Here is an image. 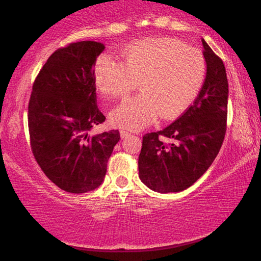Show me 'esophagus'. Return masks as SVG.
<instances>
[{"label": "esophagus", "mask_w": 261, "mask_h": 261, "mask_svg": "<svg viewBox=\"0 0 261 261\" xmlns=\"http://www.w3.org/2000/svg\"><path fill=\"white\" fill-rule=\"evenodd\" d=\"M120 135H121V138H126L127 136L131 135V132L126 131V130H121V131H120Z\"/></svg>", "instance_id": "34e87169"}]
</instances>
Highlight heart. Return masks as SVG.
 <instances>
[{
    "label": "heart",
    "mask_w": 261,
    "mask_h": 261,
    "mask_svg": "<svg viewBox=\"0 0 261 261\" xmlns=\"http://www.w3.org/2000/svg\"><path fill=\"white\" fill-rule=\"evenodd\" d=\"M122 57L123 62L105 55L95 64L96 87L107 96L130 93L139 82L140 93L124 99L112 112L115 125L140 130L159 115L174 118L192 105L204 86V55L177 39H145L125 48Z\"/></svg>",
    "instance_id": "obj_1"
}]
</instances>
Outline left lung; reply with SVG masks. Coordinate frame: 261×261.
Masks as SVG:
<instances>
[{
    "label": "left lung",
    "mask_w": 261,
    "mask_h": 261,
    "mask_svg": "<svg viewBox=\"0 0 261 261\" xmlns=\"http://www.w3.org/2000/svg\"><path fill=\"white\" fill-rule=\"evenodd\" d=\"M201 42L207 72L199 95L174 123L143 137L139 178L153 191L179 192L190 188L205 174L222 146L229 93L226 68L204 39Z\"/></svg>",
    "instance_id": "obj_1"
}]
</instances>
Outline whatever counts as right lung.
<instances>
[{"instance_id": "add662e5", "label": "right lung", "mask_w": 261, "mask_h": 261, "mask_svg": "<svg viewBox=\"0 0 261 261\" xmlns=\"http://www.w3.org/2000/svg\"><path fill=\"white\" fill-rule=\"evenodd\" d=\"M105 45L70 43L53 53L33 84L29 102L31 148L60 189L85 193L102 184L118 130L93 135L106 117L96 106L94 67Z\"/></svg>"}]
</instances>
